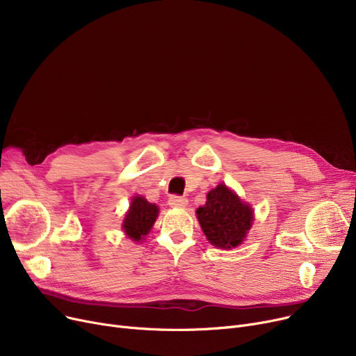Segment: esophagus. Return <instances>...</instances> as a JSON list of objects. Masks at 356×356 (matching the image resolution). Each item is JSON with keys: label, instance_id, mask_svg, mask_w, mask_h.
I'll use <instances>...</instances> for the list:
<instances>
[{"label": "esophagus", "instance_id": "1", "mask_svg": "<svg viewBox=\"0 0 356 356\" xmlns=\"http://www.w3.org/2000/svg\"><path fill=\"white\" fill-rule=\"evenodd\" d=\"M168 204H170L172 208H184L186 204H188V199L183 197V196L173 195V196L168 197Z\"/></svg>", "mask_w": 356, "mask_h": 356}]
</instances>
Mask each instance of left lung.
Returning a JSON list of instances; mask_svg holds the SVG:
<instances>
[{"mask_svg":"<svg viewBox=\"0 0 356 356\" xmlns=\"http://www.w3.org/2000/svg\"><path fill=\"white\" fill-rule=\"evenodd\" d=\"M207 197V204L196 213L208 241L219 248L239 245L251 228L254 219L251 208L225 184H218Z\"/></svg>","mask_w":356,"mask_h":356,"instance_id":"obj_1","label":"left lung"}]
</instances>
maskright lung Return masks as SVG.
Instances as JSON below:
<instances>
[{"label":"right lung","mask_w":356,"mask_h":356,"mask_svg":"<svg viewBox=\"0 0 356 356\" xmlns=\"http://www.w3.org/2000/svg\"><path fill=\"white\" fill-rule=\"evenodd\" d=\"M157 215L159 208L154 203H149L141 196H136L125 215L122 229L133 241H140L152 229Z\"/></svg>","instance_id":"right-lung-1"}]
</instances>
